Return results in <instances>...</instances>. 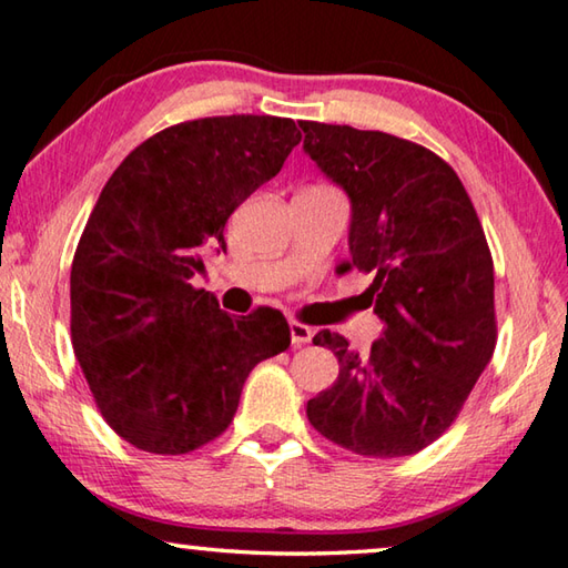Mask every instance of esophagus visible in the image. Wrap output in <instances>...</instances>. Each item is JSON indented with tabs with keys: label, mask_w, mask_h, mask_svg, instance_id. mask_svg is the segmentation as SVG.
<instances>
[{
	"label": "esophagus",
	"mask_w": 568,
	"mask_h": 568,
	"mask_svg": "<svg viewBox=\"0 0 568 568\" xmlns=\"http://www.w3.org/2000/svg\"><path fill=\"white\" fill-rule=\"evenodd\" d=\"M290 334H292V347H304V345H310L312 337H314L312 327H306V324L296 322V320H292V322H290Z\"/></svg>",
	"instance_id": "1"
}]
</instances>
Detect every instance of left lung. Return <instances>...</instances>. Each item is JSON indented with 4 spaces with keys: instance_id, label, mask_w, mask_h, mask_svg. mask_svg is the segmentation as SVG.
Here are the masks:
<instances>
[{
    "instance_id": "obj_1",
    "label": "left lung",
    "mask_w": 568,
    "mask_h": 568,
    "mask_svg": "<svg viewBox=\"0 0 568 568\" xmlns=\"http://www.w3.org/2000/svg\"><path fill=\"white\" fill-rule=\"evenodd\" d=\"M304 151L352 203L349 268L372 274L385 332L367 355L337 332L314 345L339 359L306 403L314 430L365 458L427 448L463 410L496 349L494 258L448 163L405 138L302 120Z\"/></svg>"
}]
</instances>
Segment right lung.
<instances>
[{"instance_id": "right-lung-1", "label": "right lung", "mask_w": 568, "mask_h": 568, "mask_svg": "<svg viewBox=\"0 0 568 568\" xmlns=\"http://www.w3.org/2000/svg\"><path fill=\"white\" fill-rule=\"evenodd\" d=\"M300 141L290 118L185 120L138 145L102 189L72 258V349L105 423L135 448L183 455L216 440L248 372L292 345L278 310L231 317L191 278Z\"/></svg>"}]
</instances>
